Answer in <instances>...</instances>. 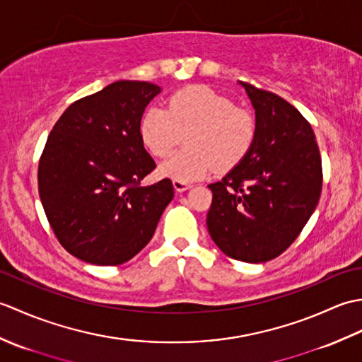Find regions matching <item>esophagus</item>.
Masks as SVG:
<instances>
[{"instance_id":"esophagus-1","label":"esophagus","mask_w":362,"mask_h":362,"mask_svg":"<svg viewBox=\"0 0 362 362\" xmlns=\"http://www.w3.org/2000/svg\"><path fill=\"white\" fill-rule=\"evenodd\" d=\"M173 185H174V189L179 191V193H182V191H187L189 189V183L187 182H182V180H173Z\"/></svg>"}]
</instances>
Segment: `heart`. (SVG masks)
I'll return each instance as SVG.
<instances>
[{
  "mask_svg": "<svg viewBox=\"0 0 362 362\" xmlns=\"http://www.w3.org/2000/svg\"><path fill=\"white\" fill-rule=\"evenodd\" d=\"M143 143L153 156L166 157L187 135V148L160 165L174 180L204 179L213 169L227 173L247 157L257 138L253 115L211 88L194 86L177 91L168 110L151 107L141 118Z\"/></svg>",
  "mask_w": 362,
  "mask_h": 362,
  "instance_id": "b5f03b06",
  "label": "heart"
}]
</instances>
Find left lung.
<instances>
[{"instance_id":"8db88e82","label":"left lung","mask_w":362,"mask_h":362,"mask_svg":"<svg viewBox=\"0 0 362 362\" xmlns=\"http://www.w3.org/2000/svg\"><path fill=\"white\" fill-rule=\"evenodd\" d=\"M247 93L257 138L240 165L210 183L206 227L227 257L266 263L294 243L322 191V160L311 124L271 91L238 82Z\"/></svg>"}]
</instances>
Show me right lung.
<instances>
[{"label": "right lung", "instance_id": "1", "mask_svg": "<svg viewBox=\"0 0 362 362\" xmlns=\"http://www.w3.org/2000/svg\"><path fill=\"white\" fill-rule=\"evenodd\" d=\"M156 83L118 81L73 103L59 118L38 163V193L59 243L86 263L117 266L156 232L173 182L141 187L156 161L140 132Z\"/></svg>", "mask_w": 362, "mask_h": 362}]
</instances>
